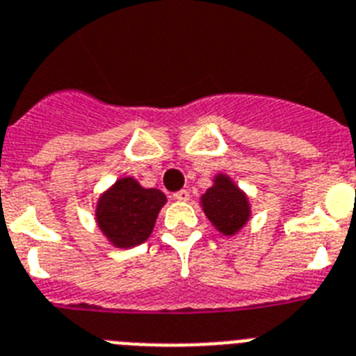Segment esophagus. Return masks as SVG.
Here are the masks:
<instances>
[{
	"label": "esophagus",
	"mask_w": 356,
	"mask_h": 356,
	"mask_svg": "<svg viewBox=\"0 0 356 356\" xmlns=\"http://www.w3.org/2000/svg\"><path fill=\"white\" fill-rule=\"evenodd\" d=\"M189 198H191L189 191H178V193H175L176 202H189Z\"/></svg>",
	"instance_id": "obj_1"
}]
</instances>
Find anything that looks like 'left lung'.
I'll use <instances>...</instances> for the list:
<instances>
[{
  "instance_id": "1",
  "label": "left lung",
  "mask_w": 356,
  "mask_h": 356,
  "mask_svg": "<svg viewBox=\"0 0 356 356\" xmlns=\"http://www.w3.org/2000/svg\"><path fill=\"white\" fill-rule=\"evenodd\" d=\"M200 207L211 225L223 236H236L252 218L248 194L227 172H216L212 185L200 196Z\"/></svg>"
}]
</instances>
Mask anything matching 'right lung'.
Instances as JSON below:
<instances>
[{"mask_svg": "<svg viewBox=\"0 0 356 356\" xmlns=\"http://www.w3.org/2000/svg\"><path fill=\"white\" fill-rule=\"evenodd\" d=\"M165 203L162 191L142 187L133 176H120L99 194L93 216L106 241L127 250L147 241Z\"/></svg>", "mask_w": 356, "mask_h": 356, "instance_id": "obj_1", "label": "right lung"}]
</instances>
